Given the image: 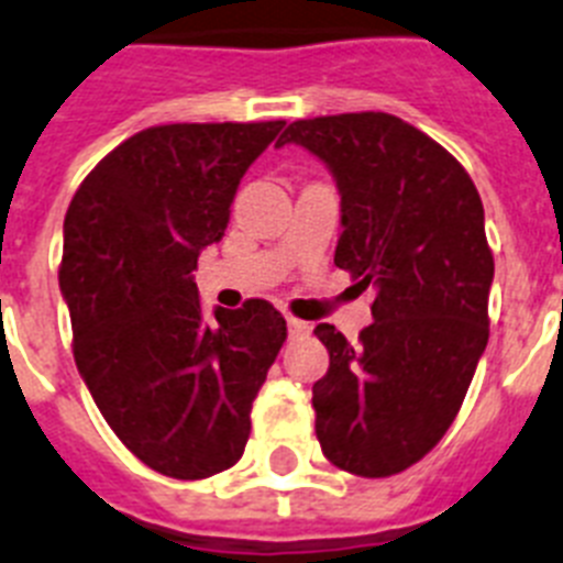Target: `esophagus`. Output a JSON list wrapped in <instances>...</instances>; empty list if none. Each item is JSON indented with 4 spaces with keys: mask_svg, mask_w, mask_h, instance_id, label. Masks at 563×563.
Wrapping results in <instances>:
<instances>
[{
    "mask_svg": "<svg viewBox=\"0 0 563 563\" xmlns=\"http://www.w3.org/2000/svg\"><path fill=\"white\" fill-rule=\"evenodd\" d=\"M287 330H290L292 339H299V335H307V333H310V324H307V321L292 319V316H287Z\"/></svg>",
    "mask_w": 563,
    "mask_h": 563,
    "instance_id": "34e87169",
    "label": "esophagus"
}]
</instances>
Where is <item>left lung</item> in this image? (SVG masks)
Listing matches in <instances>:
<instances>
[{"mask_svg":"<svg viewBox=\"0 0 563 563\" xmlns=\"http://www.w3.org/2000/svg\"><path fill=\"white\" fill-rule=\"evenodd\" d=\"M341 194L335 267L373 290V324L350 344L333 324L328 376L313 384L316 435L335 467L384 478L412 467L459 416L489 339L493 253L467 170L390 113L292 122Z\"/></svg>","mask_w":563,"mask_h":563,"instance_id":"1","label":"left lung"}]
</instances>
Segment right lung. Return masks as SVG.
<instances>
[{
	"label": "right lung",
	"mask_w": 563,
	"mask_h": 563,
	"mask_svg": "<svg viewBox=\"0 0 563 563\" xmlns=\"http://www.w3.org/2000/svg\"><path fill=\"white\" fill-rule=\"evenodd\" d=\"M285 122L158 124L88 173L65 216L59 287L96 407L147 467L181 482L242 459L287 339L264 299L201 316L199 253L228 230L247 167Z\"/></svg>",
	"instance_id": "obj_1"
}]
</instances>
